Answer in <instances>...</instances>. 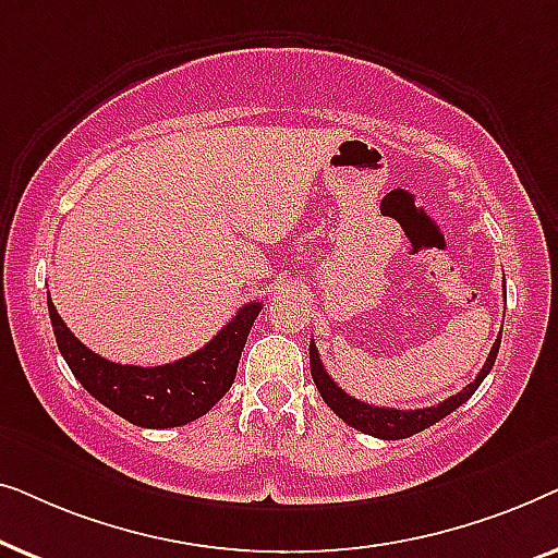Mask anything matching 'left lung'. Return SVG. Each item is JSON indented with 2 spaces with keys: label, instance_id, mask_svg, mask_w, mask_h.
<instances>
[{
  "label": "left lung",
  "instance_id": "8db88e82",
  "mask_svg": "<svg viewBox=\"0 0 558 558\" xmlns=\"http://www.w3.org/2000/svg\"><path fill=\"white\" fill-rule=\"evenodd\" d=\"M498 350H500V335H498V340L493 342L490 355H487L483 371L477 373L472 384L464 386L460 393L449 396V399L437 403V407L409 409V411L388 409V407H371V403L357 401L350 393L342 391V388L335 384L330 376H327L325 365H323V361H319L315 342H310V368H312V378H315L319 396H323L327 407H330L335 414L342 418V422L350 424L357 432L371 434V437H378V439H407V437H411V434L424 432L426 426L437 424L439 418L452 414L457 407H462V403L477 391L487 373L493 371V363H495V357H498Z\"/></svg>",
  "mask_w": 558,
  "mask_h": 558
}]
</instances>
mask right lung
Here are the masks:
<instances>
[{
	"instance_id": "obj_1",
	"label": "right lung",
	"mask_w": 558,
	"mask_h": 558,
	"mask_svg": "<svg viewBox=\"0 0 558 558\" xmlns=\"http://www.w3.org/2000/svg\"><path fill=\"white\" fill-rule=\"evenodd\" d=\"M262 307V302L243 304L239 315L197 353L167 365L142 368V365L111 363L88 350L68 330L48 296L58 350L73 376L106 409L144 429H170V426L190 424L208 414L223 399L239 371L241 350L248 340L251 325Z\"/></svg>"
}]
</instances>
